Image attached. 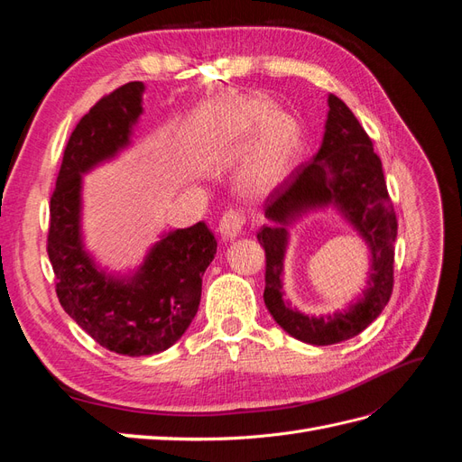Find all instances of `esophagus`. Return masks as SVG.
Returning <instances> with one entry per match:
<instances>
[{
  "instance_id": "esophagus-1",
  "label": "esophagus",
  "mask_w": 462,
  "mask_h": 462,
  "mask_svg": "<svg viewBox=\"0 0 462 462\" xmlns=\"http://www.w3.org/2000/svg\"><path fill=\"white\" fill-rule=\"evenodd\" d=\"M245 227V216L241 212H235V209H229V212L221 217L219 221V233L223 239H235L239 236Z\"/></svg>"
}]
</instances>
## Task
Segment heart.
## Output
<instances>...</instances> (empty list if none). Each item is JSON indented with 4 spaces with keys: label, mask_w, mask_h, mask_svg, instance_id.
Masks as SVG:
<instances>
[{
    "label": "heart",
    "mask_w": 462,
    "mask_h": 462,
    "mask_svg": "<svg viewBox=\"0 0 462 462\" xmlns=\"http://www.w3.org/2000/svg\"><path fill=\"white\" fill-rule=\"evenodd\" d=\"M208 143L219 158L245 152L236 183L250 197H263L282 187L295 170L302 148V127L295 116L275 111L263 97H245L227 104L214 116Z\"/></svg>",
    "instance_id": "1"
}]
</instances>
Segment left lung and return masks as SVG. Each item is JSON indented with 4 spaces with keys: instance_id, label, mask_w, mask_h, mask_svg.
<instances>
[{
    "instance_id": "obj_1",
    "label": "left lung",
    "mask_w": 462,
    "mask_h": 462,
    "mask_svg": "<svg viewBox=\"0 0 462 462\" xmlns=\"http://www.w3.org/2000/svg\"><path fill=\"white\" fill-rule=\"evenodd\" d=\"M328 117L319 150L300 163L263 202L258 241L265 250L263 302L291 337L324 346L355 337L382 314L393 291L397 219L389 202L382 162L353 111L328 96ZM333 208L369 246L367 287L345 311L306 315L282 299L284 256L290 227L302 217Z\"/></svg>"
}]
</instances>
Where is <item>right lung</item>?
I'll list each match as a JSON object with an SVG mask.
<instances>
[{"label":"right lung","mask_w":462,"mask_h":462,"mask_svg":"<svg viewBox=\"0 0 462 462\" xmlns=\"http://www.w3.org/2000/svg\"><path fill=\"white\" fill-rule=\"evenodd\" d=\"M144 90V82H129L79 121L50 204L48 254L63 310L97 345L125 356L158 355L183 337L199 312L202 275L217 250L204 221L163 229L143 262L121 272L109 270L87 246L85 175L133 146Z\"/></svg>","instance_id":"right-lung-1"}]
</instances>
